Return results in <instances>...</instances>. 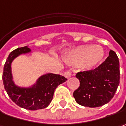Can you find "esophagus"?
I'll list each match as a JSON object with an SVG mask.
<instances>
[{
    "instance_id": "1",
    "label": "esophagus",
    "mask_w": 126,
    "mask_h": 126,
    "mask_svg": "<svg viewBox=\"0 0 126 126\" xmlns=\"http://www.w3.org/2000/svg\"><path fill=\"white\" fill-rule=\"evenodd\" d=\"M72 75V72L70 71V70H67L64 73V76L66 78H69L70 77H71Z\"/></svg>"
}]
</instances>
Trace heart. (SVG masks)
<instances>
[{"label": "heart", "mask_w": 126, "mask_h": 126, "mask_svg": "<svg viewBox=\"0 0 126 126\" xmlns=\"http://www.w3.org/2000/svg\"><path fill=\"white\" fill-rule=\"evenodd\" d=\"M105 56L104 48L95 45H82L70 54L72 62L75 64H83L86 69H92L101 63Z\"/></svg>", "instance_id": "heart-1"}]
</instances>
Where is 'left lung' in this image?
I'll list each match as a JSON object with an SVG mask.
<instances>
[{
    "mask_svg": "<svg viewBox=\"0 0 126 126\" xmlns=\"http://www.w3.org/2000/svg\"><path fill=\"white\" fill-rule=\"evenodd\" d=\"M79 87L73 92L76 102L83 107H99L111 101L120 82V65L116 53L110 51L104 62L94 70L79 72Z\"/></svg>",
    "mask_w": 126,
    "mask_h": 126,
    "instance_id": "8db88e82",
    "label": "left lung"
}]
</instances>
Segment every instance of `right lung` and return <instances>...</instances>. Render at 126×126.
<instances>
[{
  "mask_svg": "<svg viewBox=\"0 0 126 126\" xmlns=\"http://www.w3.org/2000/svg\"><path fill=\"white\" fill-rule=\"evenodd\" d=\"M30 51L27 47H21L9 54L3 68V85L9 97L17 106L27 110H38L49 105L56 87L67 79L60 75L49 73L40 77L35 85L30 88H21L16 86L13 81L11 63L19 55Z\"/></svg>",
  "mask_w": 126,
  "mask_h": 126,
  "instance_id": "right-lung-1",
  "label": "right lung"
}]
</instances>
